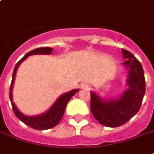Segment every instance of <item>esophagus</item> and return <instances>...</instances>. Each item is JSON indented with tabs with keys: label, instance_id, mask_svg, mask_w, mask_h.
Here are the masks:
<instances>
[{
	"label": "esophagus",
	"instance_id": "34e87169",
	"mask_svg": "<svg viewBox=\"0 0 154 154\" xmlns=\"http://www.w3.org/2000/svg\"><path fill=\"white\" fill-rule=\"evenodd\" d=\"M90 85L88 84V83H82V84L80 86L81 89H89L90 88Z\"/></svg>",
	"mask_w": 154,
	"mask_h": 154
}]
</instances>
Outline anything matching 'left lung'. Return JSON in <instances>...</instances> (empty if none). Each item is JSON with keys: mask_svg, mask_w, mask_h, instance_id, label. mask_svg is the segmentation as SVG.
<instances>
[{"mask_svg": "<svg viewBox=\"0 0 154 154\" xmlns=\"http://www.w3.org/2000/svg\"><path fill=\"white\" fill-rule=\"evenodd\" d=\"M125 62L122 66L128 70V88L120 96L106 99L91 91V111L97 122L106 127L123 125L140 109L145 93L143 69L139 61L131 52L122 49Z\"/></svg>", "mask_w": 154, "mask_h": 154, "instance_id": "8db88e82", "label": "left lung"}]
</instances>
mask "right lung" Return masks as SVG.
I'll list each match as a JSON object with an SVG mask.
<instances>
[{"label": "right lung", "mask_w": 154, "mask_h": 154, "mask_svg": "<svg viewBox=\"0 0 154 154\" xmlns=\"http://www.w3.org/2000/svg\"><path fill=\"white\" fill-rule=\"evenodd\" d=\"M51 52H52V48H51V47H41V48L34 49L32 51H29L28 53H26L19 62H17V65L15 66L13 74H12L11 84L10 87V100H11V103L12 105V109H13L16 117L19 120H21V122H24L26 125L29 126V127H31V128L36 130H47L57 125L62 118L63 114H64L65 108H66L67 103L72 97V96L75 95L79 91V89H73L70 92L63 93L55 101V103L51 105V107L48 110L46 111L45 112L42 113V114L36 115V116H26V115L21 112L20 110L17 108L16 104L13 103L12 89H13L17 71L19 66L29 56L37 54L50 55L51 54Z\"/></svg>", "instance_id": "1"}]
</instances>
